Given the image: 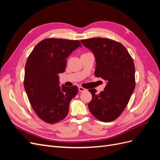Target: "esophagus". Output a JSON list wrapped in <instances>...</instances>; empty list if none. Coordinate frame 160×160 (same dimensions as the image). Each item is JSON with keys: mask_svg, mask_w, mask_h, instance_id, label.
I'll use <instances>...</instances> for the list:
<instances>
[{"mask_svg": "<svg viewBox=\"0 0 160 160\" xmlns=\"http://www.w3.org/2000/svg\"><path fill=\"white\" fill-rule=\"evenodd\" d=\"M86 90H87V89H86L85 88H83V87H81V86L79 87V91H81V92H83V91H85Z\"/></svg>", "mask_w": 160, "mask_h": 160, "instance_id": "1", "label": "esophagus"}]
</instances>
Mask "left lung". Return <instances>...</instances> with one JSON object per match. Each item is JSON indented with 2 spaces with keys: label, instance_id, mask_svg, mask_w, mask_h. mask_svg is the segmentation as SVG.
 I'll use <instances>...</instances> for the list:
<instances>
[{
  "label": "left lung",
  "instance_id": "obj_1",
  "mask_svg": "<svg viewBox=\"0 0 160 160\" xmlns=\"http://www.w3.org/2000/svg\"><path fill=\"white\" fill-rule=\"evenodd\" d=\"M81 41L95 55V77L107 81L99 94L89 89L92 95L89 109L99 121L112 122L122 113L135 89L133 60L126 48L114 40L97 37Z\"/></svg>",
  "mask_w": 160,
  "mask_h": 160
}]
</instances>
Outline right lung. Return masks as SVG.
<instances>
[{
	"label": "right lung",
	"instance_id": "1",
	"mask_svg": "<svg viewBox=\"0 0 160 160\" xmlns=\"http://www.w3.org/2000/svg\"><path fill=\"white\" fill-rule=\"evenodd\" d=\"M78 40L49 38L42 40L28 56L25 69L24 88L37 116L48 123L66 118L69 103L77 95V86L59 85L58 74L65 71L67 58L77 47Z\"/></svg>",
	"mask_w": 160,
	"mask_h": 160
}]
</instances>
